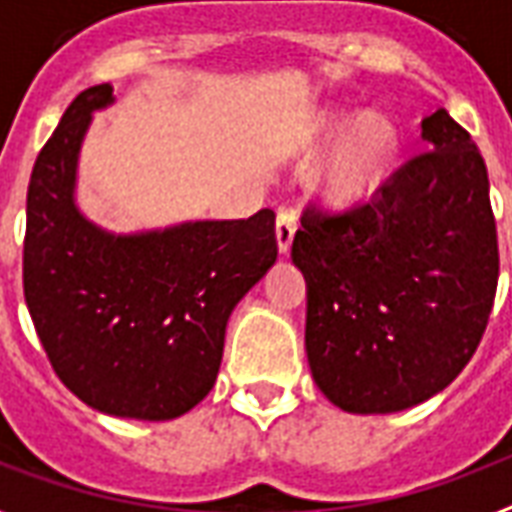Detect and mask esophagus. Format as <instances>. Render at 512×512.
Instances as JSON below:
<instances>
[{"instance_id": "34e87169", "label": "esophagus", "mask_w": 512, "mask_h": 512, "mask_svg": "<svg viewBox=\"0 0 512 512\" xmlns=\"http://www.w3.org/2000/svg\"><path fill=\"white\" fill-rule=\"evenodd\" d=\"M294 231H297V212L294 210H278V220H275V237H278V251L289 253L294 240Z\"/></svg>"}]
</instances>
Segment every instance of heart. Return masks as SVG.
I'll use <instances>...</instances> for the list:
<instances>
[{
  "label": "heart",
  "instance_id": "obj_1",
  "mask_svg": "<svg viewBox=\"0 0 512 512\" xmlns=\"http://www.w3.org/2000/svg\"><path fill=\"white\" fill-rule=\"evenodd\" d=\"M341 141L330 160L316 174L313 188L335 207H349L368 199L382 182L384 171L395 155V128L384 114L357 117L346 108L324 111L313 119L305 133V147L322 149Z\"/></svg>",
  "mask_w": 512,
  "mask_h": 512
}]
</instances>
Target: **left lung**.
<instances>
[{"label": "left lung", "mask_w": 512, "mask_h": 512, "mask_svg": "<svg viewBox=\"0 0 512 512\" xmlns=\"http://www.w3.org/2000/svg\"><path fill=\"white\" fill-rule=\"evenodd\" d=\"M374 201L308 207L292 261L305 278V352L338 409L390 414L442 393L486 333L499 278L480 149L445 108Z\"/></svg>", "instance_id": "left-lung-1"}]
</instances>
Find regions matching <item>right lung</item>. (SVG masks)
<instances>
[{
	"label": "right lung",
	"instance_id": "add662e5",
	"mask_svg": "<svg viewBox=\"0 0 512 512\" xmlns=\"http://www.w3.org/2000/svg\"><path fill=\"white\" fill-rule=\"evenodd\" d=\"M114 87L84 89L26 193L24 297L67 390L103 414L174 420L207 398L237 302L278 259L275 212L114 234L78 210L81 144Z\"/></svg>",
	"mask_w": 512,
	"mask_h": 512
}]
</instances>
